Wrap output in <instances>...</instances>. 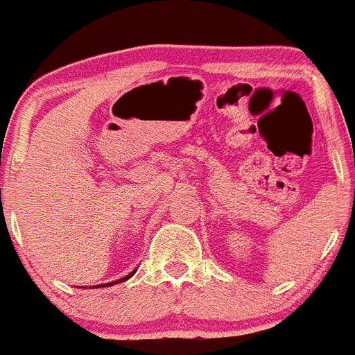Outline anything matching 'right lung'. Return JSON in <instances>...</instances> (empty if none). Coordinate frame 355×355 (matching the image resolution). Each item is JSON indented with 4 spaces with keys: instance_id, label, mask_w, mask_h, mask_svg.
Wrapping results in <instances>:
<instances>
[{
    "instance_id": "right-lung-1",
    "label": "right lung",
    "mask_w": 355,
    "mask_h": 355,
    "mask_svg": "<svg viewBox=\"0 0 355 355\" xmlns=\"http://www.w3.org/2000/svg\"><path fill=\"white\" fill-rule=\"evenodd\" d=\"M135 272H137V270H135ZM135 272H131V273H130V275L123 277V279L116 280V282H109V284H101V286H96V287H105V286H114V284H121V282H124V280H128V279H130V277H133V275H135Z\"/></svg>"
}]
</instances>
